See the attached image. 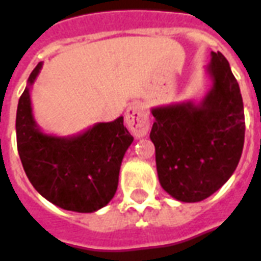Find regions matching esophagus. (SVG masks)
<instances>
[{"mask_svg": "<svg viewBox=\"0 0 261 261\" xmlns=\"http://www.w3.org/2000/svg\"><path fill=\"white\" fill-rule=\"evenodd\" d=\"M125 125L136 137L147 136L149 130V116L140 103H133L125 112Z\"/></svg>", "mask_w": 261, "mask_h": 261, "instance_id": "34e87169", "label": "esophagus"}]
</instances>
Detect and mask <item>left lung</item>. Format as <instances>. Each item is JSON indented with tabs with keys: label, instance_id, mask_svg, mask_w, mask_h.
Masks as SVG:
<instances>
[{
	"label": "left lung",
	"instance_id": "8db88e82",
	"mask_svg": "<svg viewBox=\"0 0 261 261\" xmlns=\"http://www.w3.org/2000/svg\"><path fill=\"white\" fill-rule=\"evenodd\" d=\"M213 85L193 100L153 108L149 134L159 183L183 202H197L219 190L241 159L245 113L239 84L222 54L211 51L205 67Z\"/></svg>",
	"mask_w": 261,
	"mask_h": 261
}]
</instances>
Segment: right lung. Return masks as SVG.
I'll return each instance as SVG.
<instances>
[{
	"label": "right lung",
	"mask_w": 261,
	"mask_h": 261,
	"mask_svg": "<svg viewBox=\"0 0 261 261\" xmlns=\"http://www.w3.org/2000/svg\"><path fill=\"white\" fill-rule=\"evenodd\" d=\"M42 69L36 65L19 97L16 110V144L20 162L33 187L54 205L93 213L112 200L133 136L123 117L96 123L71 137L44 134L33 117L31 86Z\"/></svg>",
	"instance_id": "add662e5"
}]
</instances>
